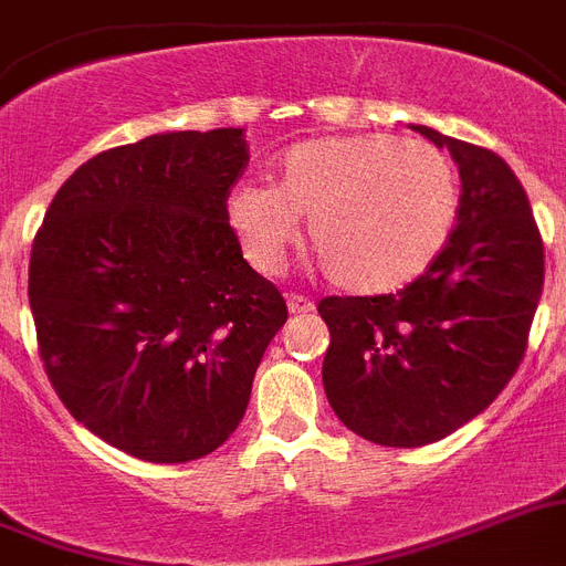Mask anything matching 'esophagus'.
<instances>
[{
  "label": "esophagus",
  "instance_id": "obj_1",
  "mask_svg": "<svg viewBox=\"0 0 566 566\" xmlns=\"http://www.w3.org/2000/svg\"><path fill=\"white\" fill-rule=\"evenodd\" d=\"M286 303L292 315H312V312H315V303L308 301V297H303V294H289Z\"/></svg>",
  "mask_w": 566,
  "mask_h": 566
}]
</instances>
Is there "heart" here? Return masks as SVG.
Returning a JSON list of instances; mask_svg holds the SVG:
<instances>
[{
	"mask_svg": "<svg viewBox=\"0 0 566 566\" xmlns=\"http://www.w3.org/2000/svg\"><path fill=\"white\" fill-rule=\"evenodd\" d=\"M461 206L452 159L427 139L392 134L292 145L274 186L240 180L226 223L258 272L277 274L308 220V249L335 286L384 294L421 277L449 243Z\"/></svg>",
	"mask_w": 566,
	"mask_h": 566,
	"instance_id": "1",
	"label": "heart"
}]
</instances>
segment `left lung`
<instances>
[{
  "mask_svg": "<svg viewBox=\"0 0 566 566\" xmlns=\"http://www.w3.org/2000/svg\"><path fill=\"white\" fill-rule=\"evenodd\" d=\"M415 132L449 148L461 206L449 243L398 294L323 297V389L355 434L423 447L484 412L524 360L544 289V243L524 186L495 151Z\"/></svg>",
  "mask_w": 566,
  "mask_h": 566,
  "instance_id": "obj_1",
  "label": "left lung"
}]
</instances>
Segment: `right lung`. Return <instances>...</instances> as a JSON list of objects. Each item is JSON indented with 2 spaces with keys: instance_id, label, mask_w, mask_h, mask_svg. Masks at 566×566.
Listing matches in <instances>:
<instances>
[{
  "instance_id": "1",
  "label": "right lung",
  "mask_w": 566,
  "mask_h": 566,
  "mask_svg": "<svg viewBox=\"0 0 566 566\" xmlns=\"http://www.w3.org/2000/svg\"><path fill=\"white\" fill-rule=\"evenodd\" d=\"M245 166L243 128L119 145L62 182L33 237L28 301L48 378L82 427L143 461L223 447L289 317L226 223Z\"/></svg>"
}]
</instances>
